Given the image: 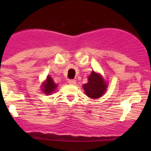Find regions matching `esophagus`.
<instances>
[{
  "instance_id": "34e87169",
  "label": "esophagus",
  "mask_w": 151,
  "mask_h": 151,
  "mask_svg": "<svg viewBox=\"0 0 151 151\" xmlns=\"http://www.w3.org/2000/svg\"><path fill=\"white\" fill-rule=\"evenodd\" d=\"M68 82H69V84H71V85H76V81L75 79H69Z\"/></svg>"
}]
</instances>
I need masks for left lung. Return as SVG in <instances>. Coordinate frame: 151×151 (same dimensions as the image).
<instances>
[{"instance_id":"obj_1","label":"left lung","mask_w":151,"mask_h":151,"mask_svg":"<svg viewBox=\"0 0 151 151\" xmlns=\"http://www.w3.org/2000/svg\"><path fill=\"white\" fill-rule=\"evenodd\" d=\"M106 88L107 85L102 76L94 71H92L88 76V83L83 85L86 95L92 99H97L102 97L106 91Z\"/></svg>"}]
</instances>
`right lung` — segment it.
<instances>
[{
  "instance_id": "1",
  "label": "right lung",
  "mask_w": 151,
  "mask_h": 151,
  "mask_svg": "<svg viewBox=\"0 0 151 151\" xmlns=\"http://www.w3.org/2000/svg\"><path fill=\"white\" fill-rule=\"evenodd\" d=\"M57 87V85L54 83V80L52 79L50 76H47L46 80L41 85V88H42L41 90L43 91L45 94H50L55 91Z\"/></svg>"
}]
</instances>
